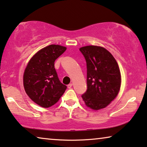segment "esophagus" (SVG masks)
<instances>
[{"instance_id": "obj_1", "label": "esophagus", "mask_w": 147, "mask_h": 147, "mask_svg": "<svg viewBox=\"0 0 147 147\" xmlns=\"http://www.w3.org/2000/svg\"><path fill=\"white\" fill-rule=\"evenodd\" d=\"M72 86H73V84H69V85H67V88H68L69 89L71 88Z\"/></svg>"}]
</instances>
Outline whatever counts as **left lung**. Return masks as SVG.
Segmentation results:
<instances>
[{
    "label": "left lung",
    "instance_id": "1",
    "mask_svg": "<svg viewBox=\"0 0 147 147\" xmlns=\"http://www.w3.org/2000/svg\"><path fill=\"white\" fill-rule=\"evenodd\" d=\"M87 63V89L82 95L88 108L103 109L117 96L121 76L116 59L105 48L87 46L80 48Z\"/></svg>",
    "mask_w": 147,
    "mask_h": 147
}]
</instances>
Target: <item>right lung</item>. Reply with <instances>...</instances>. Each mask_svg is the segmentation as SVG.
Instances as JSON below:
<instances>
[{"label": "right lung", "instance_id": "obj_1", "mask_svg": "<svg viewBox=\"0 0 147 147\" xmlns=\"http://www.w3.org/2000/svg\"><path fill=\"white\" fill-rule=\"evenodd\" d=\"M66 47L52 44L36 53L30 59L23 75L26 94L40 107L48 108L58 102L67 87L59 82L54 68L55 60Z\"/></svg>", "mask_w": 147, "mask_h": 147}]
</instances>
